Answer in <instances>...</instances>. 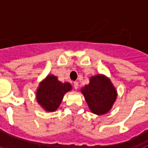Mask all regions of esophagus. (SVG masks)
<instances>
[{
    "instance_id": "esophagus-1",
    "label": "esophagus",
    "mask_w": 148,
    "mask_h": 148,
    "mask_svg": "<svg viewBox=\"0 0 148 148\" xmlns=\"http://www.w3.org/2000/svg\"><path fill=\"white\" fill-rule=\"evenodd\" d=\"M73 86H74V88H75V89H77L78 87H79V84H78V82L75 81V82L73 83Z\"/></svg>"
}]
</instances>
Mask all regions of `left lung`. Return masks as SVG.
<instances>
[{
  "mask_svg": "<svg viewBox=\"0 0 148 148\" xmlns=\"http://www.w3.org/2000/svg\"><path fill=\"white\" fill-rule=\"evenodd\" d=\"M89 80V84L81 88V92L93 114H105L116 101L117 91L110 80L104 75L92 76Z\"/></svg>",
  "mask_w": 148,
  "mask_h": 148,
  "instance_id": "obj_1",
  "label": "left lung"
}]
</instances>
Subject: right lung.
Masks as SVG:
<instances>
[{"mask_svg":"<svg viewBox=\"0 0 148 148\" xmlns=\"http://www.w3.org/2000/svg\"><path fill=\"white\" fill-rule=\"evenodd\" d=\"M72 89V85L58 80L56 76L48 75L40 82L36 92V98L45 110L53 112L56 110L62 102L64 94Z\"/></svg>","mask_w":148,"mask_h":148,"instance_id":"1","label":"right lung"}]
</instances>
